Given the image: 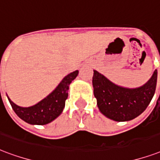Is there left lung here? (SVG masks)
Here are the masks:
<instances>
[{
    "label": "left lung",
    "instance_id": "left-lung-1",
    "mask_svg": "<svg viewBox=\"0 0 160 160\" xmlns=\"http://www.w3.org/2000/svg\"><path fill=\"white\" fill-rule=\"evenodd\" d=\"M157 69L142 86L128 88L116 85L105 75L94 70L92 85L94 96L100 112L116 122L132 120L148 107L155 92Z\"/></svg>",
    "mask_w": 160,
    "mask_h": 160
}]
</instances>
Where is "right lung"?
<instances>
[{
  "instance_id": "obj_1",
  "label": "right lung",
  "mask_w": 160,
  "mask_h": 160,
  "mask_svg": "<svg viewBox=\"0 0 160 160\" xmlns=\"http://www.w3.org/2000/svg\"><path fill=\"white\" fill-rule=\"evenodd\" d=\"M79 74V70L69 73L61 80L54 90L37 104L28 107L15 104L7 96L12 109L19 118L32 125H45L60 115L68 97L69 86Z\"/></svg>"
}]
</instances>
